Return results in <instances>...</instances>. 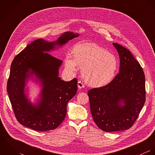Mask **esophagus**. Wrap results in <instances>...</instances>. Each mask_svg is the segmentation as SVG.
Here are the masks:
<instances>
[{
  "label": "esophagus",
  "instance_id": "34e87169",
  "mask_svg": "<svg viewBox=\"0 0 155 155\" xmlns=\"http://www.w3.org/2000/svg\"><path fill=\"white\" fill-rule=\"evenodd\" d=\"M78 88L81 89L84 88L85 87V85H84V84L81 81H79L78 83Z\"/></svg>",
  "mask_w": 155,
  "mask_h": 155
}]
</instances>
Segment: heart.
<instances>
[{"instance_id": "obj_1", "label": "heart", "mask_w": 155, "mask_h": 155, "mask_svg": "<svg viewBox=\"0 0 155 155\" xmlns=\"http://www.w3.org/2000/svg\"><path fill=\"white\" fill-rule=\"evenodd\" d=\"M73 57L64 58L67 70L74 73L78 66L82 68V74L90 87L99 88L110 84L119 70L117 58L107 49L94 44L76 45L73 50Z\"/></svg>"}]
</instances>
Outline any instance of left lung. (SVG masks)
<instances>
[{
	"instance_id": "1",
	"label": "left lung",
	"mask_w": 155,
	"mask_h": 155,
	"mask_svg": "<svg viewBox=\"0 0 155 155\" xmlns=\"http://www.w3.org/2000/svg\"><path fill=\"white\" fill-rule=\"evenodd\" d=\"M113 45L119 56V73L108 85L88 92L94 121L107 133L130 128L146 101L145 76L140 64L127 48Z\"/></svg>"
}]
</instances>
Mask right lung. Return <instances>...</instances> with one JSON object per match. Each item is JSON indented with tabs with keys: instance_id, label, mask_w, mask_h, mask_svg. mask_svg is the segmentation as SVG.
<instances>
[{
	"instance_id": "1",
	"label": "right lung",
	"mask_w": 155,
	"mask_h": 155,
	"mask_svg": "<svg viewBox=\"0 0 155 155\" xmlns=\"http://www.w3.org/2000/svg\"><path fill=\"white\" fill-rule=\"evenodd\" d=\"M79 36L63 33L55 41H34L14 59L7 83V91L17 120L23 126L38 131L57 128L64 120L68 102L78 90L76 78L65 82L59 77L63 61L48 54ZM29 80L41 87L39 99L32 104L25 89Z\"/></svg>"
}]
</instances>
